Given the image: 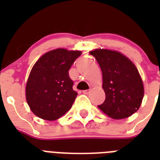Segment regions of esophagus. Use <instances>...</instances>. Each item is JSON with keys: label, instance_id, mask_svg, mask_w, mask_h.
I'll return each instance as SVG.
<instances>
[{"label": "esophagus", "instance_id": "obj_1", "mask_svg": "<svg viewBox=\"0 0 160 160\" xmlns=\"http://www.w3.org/2000/svg\"><path fill=\"white\" fill-rule=\"evenodd\" d=\"M90 92V90H83V93L85 94V95H88L89 93Z\"/></svg>", "mask_w": 160, "mask_h": 160}]
</instances>
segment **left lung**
<instances>
[{
  "label": "left lung",
  "instance_id": "obj_1",
  "mask_svg": "<svg viewBox=\"0 0 160 160\" xmlns=\"http://www.w3.org/2000/svg\"><path fill=\"white\" fill-rule=\"evenodd\" d=\"M102 71L105 100L98 107L112 119H125L139 109L144 85L131 60L118 51L96 49L90 51Z\"/></svg>",
  "mask_w": 160,
  "mask_h": 160
}]
</instances>
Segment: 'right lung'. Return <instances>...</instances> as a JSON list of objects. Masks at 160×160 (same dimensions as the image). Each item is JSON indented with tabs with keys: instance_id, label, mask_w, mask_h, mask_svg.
<instances>
[{
	"instance_id": "add662e5",
	"label": "right lung",
	"mask_w": 160,
	"mask_h": 160,
	"mask_svg": "<svg viewBox=\"0 0 160 160\" xmlns=\"http://www.w3.org/2000/svg\"><path fill=\"white\" fill-rule=\"evenodd\" d=\"M80 51L56 49L34 65L26 83V96L31 111L41 119L55 120L71 108L77 92L69 70Z\"/></svg>"
}]
</instances>
